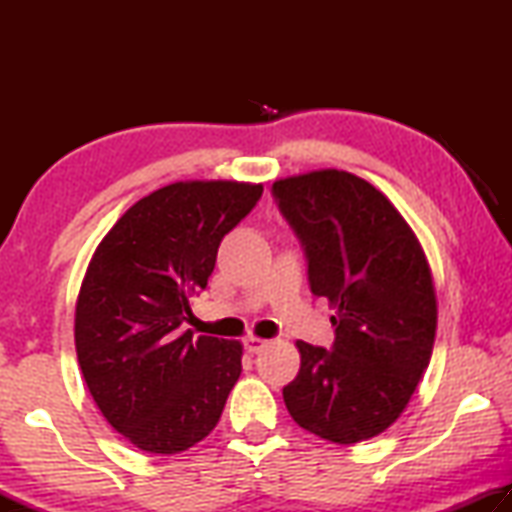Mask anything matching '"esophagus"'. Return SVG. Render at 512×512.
<instances>
[{"mask_svg": "<svg viewBox=\"0 0 512 512\" xmlns=\"http://www.w3.org/2000/svg\"><path fill=\"white\" fill-rule=\"evenodd\" d=\"M244 345H246V350L250 354H257V352H262L264 348H268V341L266 339H259V336H248V339L244 341Z\"/></svg>", "mask_w": 512, "mask_h": 512, "instance_id": "obj_1", "label": "esophagus"}]
</instances>
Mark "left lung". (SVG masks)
Listing matches in <instances>:
<instances>
[{
    "instance_id": "8db88e82",
    "label": "left lung",
    "mask_w": 512,
    "mask_h": 512,
    "mask_svg": "<svg viewBox=\"0 0 512 512\" xmlns=\"http://www.w3.org/2000/svg\"><path fill=\"white\" fill-rule=\"evenodd\" d=\"M273 194L305 246L311 293L336 309L332 352L296 341L300 370L284 404L329 443L375 438L400 418L433 352L438 302L427 255L397 207L354 173L280 178Z\"/></svg>"
}]
</instances>
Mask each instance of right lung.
<instances>
[{
  "label": "right lung",
  "instance_id": "right-lung-1",
  "mask_svg": "<svg viewBox=\"0 0 512 512\" xmlns=\"http://www.w3.org/2000/svg\"><path fill=\"white\" fill-rule=\"evenodd\" d=\"M262 192L237 180L171 183L128 207L94 250L76 300V357L103 418L142 452L201 443L237 384L244 345L180 325L221 239Z\"/></svg>",
  "mask_w": 512,
  "mask_h": 512
}]
</instances>
